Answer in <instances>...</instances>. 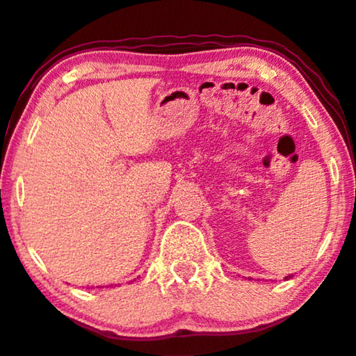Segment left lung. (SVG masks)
<instances>
[{
    "label": "left lung",
    "mask_w": 356,
    "mask_h": 356,
    "mask_svg": "<svg viewBox=\"0 0 356 356\" xmlns=\"http://www.w3.org/2000/svg\"><path fill=\"white\" fill-rule=\"evenodd\" d=\"M285 278H286V280H289V277H285Z\"/></svg>",
    "instance_id": "left-lung-1"
}]
</instances>
